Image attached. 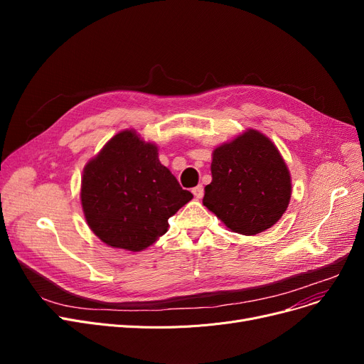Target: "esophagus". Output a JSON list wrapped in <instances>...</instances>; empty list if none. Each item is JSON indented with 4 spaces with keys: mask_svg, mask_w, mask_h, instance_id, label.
<instances>
[{
    "mask_svg": "<svg viewBox=\"0 0 364 364\" xmlns=\"http://www.w3.org/2000/svg\"><path fill=\"white\" fill-rule=\"evenodd\" d=\"M193 195H195L196 199H202L203 198V186L202 184H199V186H196L193 188Z\"/></svg>",
    "mask_w": 364,
    "mask_h": 364,
    "instance_id": "1",
    "label": "esophagus"
}]
</instances>
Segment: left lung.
Returning <instances> with one entry per match:
<instances>
[{"label":"left lung","mask_w":364,"mask_h":364,"mask_svg":"<svg viewBox=\"0 0 364 364\" xmlns=\"http://www.w3.org/2000/svg\"><path fill=\"white\" fill-rule=\"evenodd\" d=\"M211 174L202 202L232 232L262 233L288 209L291 172L276 144L257 129L215 147Z\"/></svg>","instance_id":"obj_1"}]
</instances>
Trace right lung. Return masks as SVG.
<instances>
[{
  "label": "right lung",
  "mask_w": 364,
  "mask_h": 364,
  "mask_svg": "<svg viewBox=\"0 0 364 364\" xmlns=\"http://www.w3.org/2000/svg\"><path fill=\"white\" fill-rule=\"evenodd\" d=\"M193 199L159 162L158 146L134 129L113 136L82 172L81 205L103 243L140 252L168 232V218Z\"/></svg>",
  "instance_id": "1"
}]
</instances>
